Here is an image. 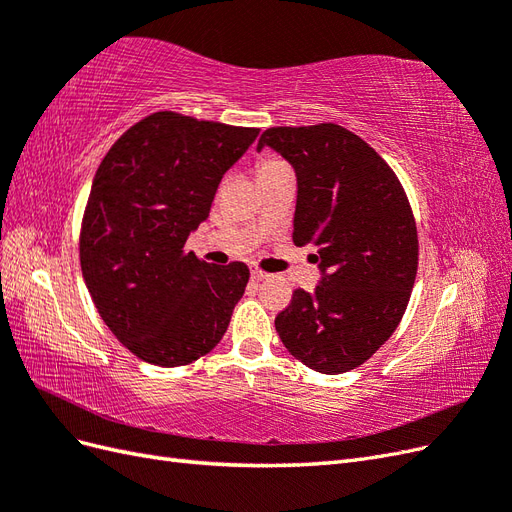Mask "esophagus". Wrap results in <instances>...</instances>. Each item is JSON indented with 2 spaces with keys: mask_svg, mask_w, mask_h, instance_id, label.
Instances as JSON below:
<instances>
[{
  "mask_svg": "<svg viewBox=\"0 0 512 512\" xmlns=\"http://www.w3.org/2000/svg\"><path fill=\"white\" fill-rule=\"evenodd\" d=\"M250 275H252V280H254V282H262V280H267V277H269V273L260 271L258 267H252V269H250Z\"/></svg>",
  "mask_w": 512,
  "mask_h": 512,
  "instance_id": "34e87169",
  "label": "esophagus"
}]
</instances>
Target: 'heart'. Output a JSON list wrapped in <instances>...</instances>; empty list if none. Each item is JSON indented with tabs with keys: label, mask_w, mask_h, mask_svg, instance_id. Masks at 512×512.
<instances>
[{
	"label": "heart",
	"mask_w": 512,
	"mask_h": 512,
	"mask_svg": "<svg viewBox=\"0 0 512 512\" xmlns=\"http://www.w3.org/2000/svg\"><path fill=\"white\" fill-rule=\"evenodd\" d=\"M275 166H280V162H273V160H267V162H262V164L258 166V173H262V170H269V168H275Z\"/></svg>",
	"instance_id": "heart-1"
}]
</instances>
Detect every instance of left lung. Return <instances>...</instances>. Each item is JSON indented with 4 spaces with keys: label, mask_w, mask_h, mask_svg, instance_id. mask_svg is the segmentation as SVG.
Segmentation results:
<instances>
[{
    "label": "left lung",
    "mask_w": 512,
    "mask_h": 512,
    "mask_svg": "<svg viewBox=\"0 0 512 512\" xmlns=\"http://www.w3.org/2000/svg\"><path fill=\"white\" fill-rule=\"evenodd\" d=\"M294 168V245H314L320 282L294 290L275 318L286 350L320 374L363 365L404 316L418 265L412 209L395 173L335 123L269 128L256 151Z\"/></svg>",
    "instance_id": "8db88e82"
}]
</instances>
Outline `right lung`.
Instances as JSON below:
<instances>
[{"label":"right lung","mask_w":512,"mask_h":512,"mask_svg":"<svg viewBox=\"0 0 512 512\" xmlns=\"http://www.w3.org/2000/svg\"><path fill=\"white\" fill-rule=\"evenodd\" d=\"M258 132L162 111L132 126L98 166L81 269L106 327L145 363L188 365L228 329L250 269L215 267L183 247Z\"/></svg>","instance_id":"right-lung-1"}]
</instances>
